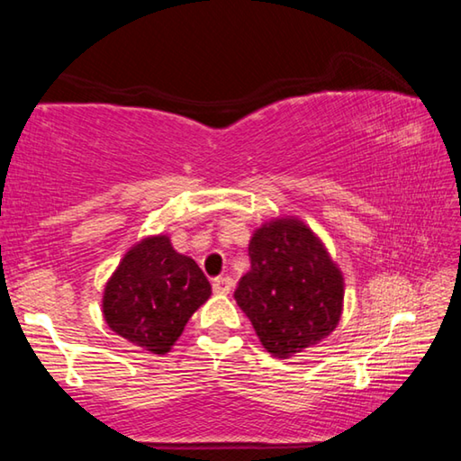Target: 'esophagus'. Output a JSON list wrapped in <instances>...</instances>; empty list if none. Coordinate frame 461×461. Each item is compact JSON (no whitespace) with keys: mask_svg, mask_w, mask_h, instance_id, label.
<instances>
[{"mask_svg":"<svg viewBox=\"0 0 461 461\" xmlns=\"http://www.w3.org/2000/svg\"><path fill=\"white\" fill-rule=\"evenodd\" d=\"M233 286V280L230 276H220L213 280V293L215 294H228Z\"/></svg>","mask_w":461,"mask_h":461,"instance_id":"obj_1","label":"esophagus"}]
</instances>
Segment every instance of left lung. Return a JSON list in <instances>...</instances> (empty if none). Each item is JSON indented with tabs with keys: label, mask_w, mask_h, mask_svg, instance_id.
<instances>
[{
	"label": "left lung",
	"mask_w": 461,
	"mask_h": 461,
	"mask_svg": "<svg viewBox=\"0 0 461 461\" xmlns=\"http://www.w3.org/2000/svg\"><path fill=\"white\" fill-rule=\"evenodd\" d=\"M248 254L249 270L233 296L267 352L288 357L338 327L343 276L305 223L294 217L264 223L249 240Z\"/></svg>",
	"instance_id": "obj_1"
}]
</instances>
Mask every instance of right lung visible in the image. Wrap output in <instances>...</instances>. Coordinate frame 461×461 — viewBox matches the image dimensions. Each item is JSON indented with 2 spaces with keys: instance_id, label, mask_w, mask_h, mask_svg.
I'll return each mask as SVG.
<instances>
[{
  "instance_id": "obj_1",
  "label": "right lung",
  "mask_w": 461,
  "mask_h": 461,
  "mask_svg": "<svg viewBox=\"0 0 461 461\" xmlns=\"http://www.w3.org/2000/svg\"><path fill=\"white\" fill-rule=\"evenodd\" d=\"M212 294V285L168 236L131 246L104 291V317L112 331L152 354H167L186 321Z\"/></svg>"
}]
</instances>
